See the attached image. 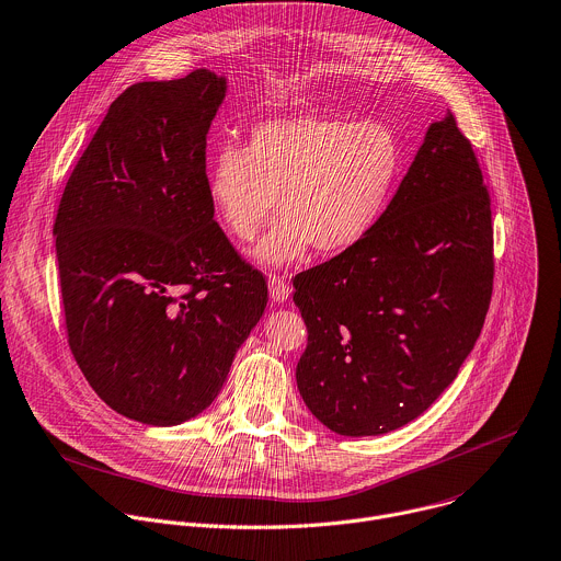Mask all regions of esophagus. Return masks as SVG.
I'll list each match as a JSON object with an SVG mask.
<instances>
[{
    "mask_svg": "<svg viewBox=\"0 0 561 561\" xmlns=\"http://www.w3.org/2000/svg\"><path fill=\"white\" fill-rule=\"evenodd\" d=\"M268 293H271V299H273L275 304H284V301L288 299V295H290V288H288V284L284 282V277L271 275V277H268Z\"/></svg>",
    "mask_w": 561,
    "mask_h": 561,
    "instance_id": "34e87169",
    "label": "esophagus"
}]
</instances>
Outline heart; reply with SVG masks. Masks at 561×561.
Wrapping results in <instances>:
<instances>
[{"label": "heart", "instance_id": "obj_1", "mask_svg": "<svg viewBox=\"0 0 561 561\" xmlns=\"http://www.w3.org/2000/svg\"><path fill=\"white\" fill-rule=\"evenodd\" d=\"M403 173V147L381 121L330 116L273 118L251 129L247 147L222 145L209 164L207 194L240 242L282 218L249 251L262 266H286L310 247L343 253L381 222Z\"/></svg>", "mask_w": 561, "mask_h": 561}]
</instances>
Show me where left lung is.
<instances>
[{"instance_id": "left-lung-1", "label": "left lung", "mask_w": 561, "mask_h": 561, "mask_svg": "<svg viewBox=\"0 0 561 561\" xmlns=\"http://www.w3.org/2000/svg\"><path fill=\"white\" fill-rule=\"evenodd\" d=\"M308 345L297 390L341 436L419 419L458 377L493 288L491 201L451 112L363 242L293 279Z\"/></svg>"}]
</instances>
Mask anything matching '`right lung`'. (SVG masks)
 Returning <instances> with one entry per match:
<instances>
[{
    "mask_svg": "<svg viewBox=\"0 0 561 561\" xmlns=\"http://www.w3.org/2000/svg\"><path fill=\"white\" fill-rule=\"evenodd\" d=\"M227 77L142 81L77 162L53 236L70 350L121 416L173 427L222 390L268 301L207 194V134Z\"/></svg>",
    "mask_w": 561,
    "mask_h": 561,
    "instance_id": "1",
    "label": "right lung"
}]
</instances>
